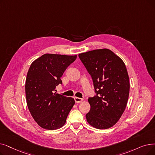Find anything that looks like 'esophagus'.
Wrapping results in <instances>:
<instances>
[{
    "mask_svg": "<svg viewBox=\"0 0 155 155\" xmlns=\"http://www.w3.org/2000/svg\"><path fill=\"white\" fill-rule=\"evenodd\" d=\"M74 99H75V101L76 103H81L82 101H83V99L82 98H80V97H74Z\"/></svg>",
    "mask_w": 155,
    "mask_h": 155,
    "instance_id": "34e87169",
    "label": "esophagus"
}]
</instances>
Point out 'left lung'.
<instances>
[{"instance_id":"8db88e82","label":"left lung","mask_w":155,"mask_h":155,"mask_svg":"<svg viewBox=\"0 0 155 155\" xmlns=\"http://www.w3.org/2000/svg\"><path fill=\"white\" fill-rule=\"evenodd\" d=\"M92 77L96 95L89 97L91 110L86 119L91 126L106 129L122 117L129 99L130 83L124 61L107 49L78 54Z\"/></svg>"}]
</instances>
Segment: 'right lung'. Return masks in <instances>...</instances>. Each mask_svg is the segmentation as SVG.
Returning <instances> with one entry per match:
<instances>
[{"label":"right lung","mask_w":155,"mask_h":155,"mask_svg":"<svg viewBox=\"0 0 155 155\" xmlns=\"http://www.w3.org/2000/svg\"><path fill=\"white\" fill-rule=\"evenodd\" d=\"M77 56L45 54L31 64L26 76V103L33 119L43 129H58L63 127L75 104L72 97L54 93L62 84L61 77Z\"/></svg>","instance_id":"1"}]
</instances>
